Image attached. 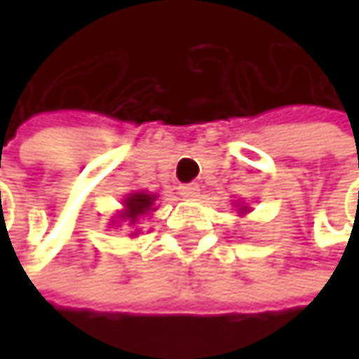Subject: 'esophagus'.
Segmentation results:
<instances>
[{"label":"esophagus","instance_id":"34e87169","mask_svg":"<svg viewBox=\"0 0 359 359\" xmlns=\"http://www.w3.org/2000/svg\"><path fill=\"white\" fill-rule=\"evenodd\" d=\"M178 194H181L183 198H196L200 194V187L196 183H187V185H181L178 187Z\"/></svg>","mask_w":359,"mask_h":359}]
</instances>
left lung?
Masks as SVG:
<instances>
[{"label":"left lung","instance_id":"8db88e82","mask_svg":"<svg viewBox=\"0 0 359 359\" xmlns=\"http://www.w3.org/2000/svg\"><path fill=\"white\" fill-rule=\"evenodd\" d=\"M241 206V204H239ZM243 211H248V206H241V209H239V213H243Z\"/></svg>","mask_w":359,"mask_h":359}]
</instances>
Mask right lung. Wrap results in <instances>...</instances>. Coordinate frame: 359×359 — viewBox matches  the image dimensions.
I'll return each mask as SVG.
<instances>
[{
    "instance_id": "obj_1",
    "label": "right lung",
    "mask_w": 359,
    "mask_h": 359,
    "mask_svg": "<svg viewBox=\"0 0 359 359\" xmlns=\"http://www.w3.org/2000/svg\"><path fill=\"white\" fill-rule=\"evenodd\" d=\"M155 200H157V196L155 194H146V191H135V194H129L127 198H125V209L120 211V215L116 217V219H111V222H116V224H120V222H129V226H133V224H137V219L142 217V215H148L150 211H155L153 206H155ZM137 232V230H135ZM135 232L131 234V237H135Z\"/></svg>"
}]
</instances>
